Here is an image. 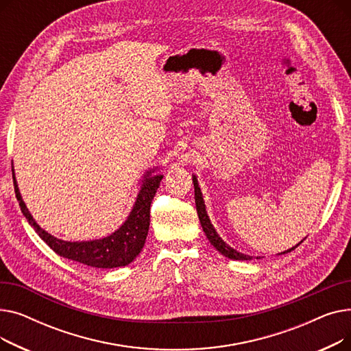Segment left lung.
Here are the masks:
<instances>
[{
	"label": "left lung",
	"mask_w": 351,
	"mask_h": 351,
	"mask_svg": "<svg viewBox=\"0 0 351 351\" xmlns=\"http://www.w3.org/2000/svg\"><path fill=\"white\" fill-rule=\"evenodd\" d=\"M192 180H193V186H195V202H196L197 216H199V220H200L202 229H204L206 237L209 239V242L216 247V250H219L223 256L229 257V259H232V261H250L252 256L234 250V249L230 247L226 242H223L222 237H220V236L217 234L216 229L213 228V225H212V222H210V219H209V216H208L206 206H205V200H204V196H202V192H200V188H199V183H197V178L193 175V176H192ZM303 241H304V239H303ZM303 241H302V242H303ZM302 242H300V243H302ZM300 243H298L294 247L287 249L286 252H282V253H279V254H285V253H289V252L294 250ZM256 259H261V257H256Z\"/></svg>",
	"instance_id": "obj_1"
}]
</instances>
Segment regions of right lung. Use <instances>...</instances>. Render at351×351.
<instances>
[{
    "instance_id": "1",
    "label": "right lung",
    "mask_w": 351,
    "mask_h": 351,
    "mask_svg": "<svg viewBox=\"0 0 351 351\" xmlns=\"http://www.w3.org/2000/svg\"><path fill=\"white\" fill-rule=\"evenodd\" d=\"M156 169L158 168H154L143 175L142 185L134 208L118 230L102 239L82 242L61 241V239H57L41 229V226L35 222V219L24 204L20 189H18V183L15 180L14 169L12 178L15 196L18 202H20L21 212L24 213L25 219L34 228V230L38 233V236L55 253H58L60 256L65 257V259H71L73 262H78L90 267L114 269L131 263L141 253L145 245L147 230H149L151 204L163 178V175L154 173Z\"/></svg>"
}]
</instances>
